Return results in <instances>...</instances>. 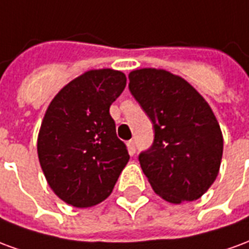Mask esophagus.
Instances as JSON below:
<instances>
[{
    "instance_id": "1",
    "label": "esophagus",
    "mask_w": 249,
    "mask_h": 249,
    "mask_svg": "<svg viewBox=\"0 0 249 249\" xmlns=\"http://www.w3.org/2000/svg\"><path fill=\"white\" fill-rule=\"evenodd\" d=\"M126 145H128V151H129V153L133 156L136 153V142L135 140H129L128 142H126Z\"/></svg>"
}]
</instances>
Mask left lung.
I'll return each instance as SVG.
<instances>
[{
	"instance_id": "obj_1",
	"label": "left lung",
	"mask_w": 249,
	"mask_h": 249,
	"mask_svg": "<svg viewBox=\"0 0 249 249\" xmlns=\"http://www.w3.org/2000/svg\"><path fill=\"white\" fill-rule=\"evenodd\" d=\"M129 90L155 129L151 148L139 155L153 191L173 204L201 197L223 156V135L208 103L184 78L162 69L130 71Z\"/></svg>"
}]
</instances>
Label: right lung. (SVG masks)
<instances>
[{
  "label": "right lung",
  "mask_w": 249,
  "mask_h": 249,
  "mask_svg": "<svg viewBox=\"0 0 249 249\" xmlns=\"http://www.w3.org/2000/svg\"><path fill=\"white\" fill-rule=\"evenodd\" d=\"M125 85L123 71H85L46 109L37 140L38 160L49 187L66 204L88 208L104 201L129 161L109 113Z\"/></svg>",
  "instance_id": "obj_1"
}]
</instances>
